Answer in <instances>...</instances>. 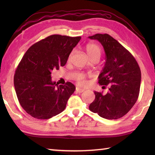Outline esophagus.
Here are the masks:
<instances>
[{"mask_svg": "<svg viewBox=\"0 0 155 155\" xmlns=\"http://www.w3.org/2000/svg\"><path fill=\"white\" fill-rule=\"evenodd\" d=\"M84 90H84V89L80 88V87H76V91H77V93H82V92H83Z\"/></svg>", "mask_w": 155, "mask_h": 155, "instance_id": "34e87169", "label": "esophagus"}]
</instances>
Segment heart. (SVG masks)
<instances>
[{
	"instance_id": "obj_1",
	"label": "heart",
	"mask_w": 155,
	"mask_h": 155,
	"mask_svg": "<svg viewBox=\"0 0 155 155\" xmlns=\"http://www.w3.org/2000/svg\"><path fill=\"white\" fill-rule=\"evenodd\" d=\"M86 52L87 55L90 57V58L94 57H101V48L98 45L96 44H88L85 46ZM72 54V52L70 54V57ZM75 79L77 81V83L81 85H84L87 83V78H86L85 75L83 73H79L77 74L75 77Z\"/></svg>"
}]
</instances>
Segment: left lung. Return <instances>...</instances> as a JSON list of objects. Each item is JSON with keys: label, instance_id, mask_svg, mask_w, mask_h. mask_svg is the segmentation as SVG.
Instances as JSON below:
<instances>
[{"label": "left lung", "instance_id": "obj_1", "mask_svg": "<svg viewBox=\"0 0 155 155\" xmlns=\"http://www.w3.org/2000/svg\"><path fill=\"white\" fill-rule=\"evenodd\" d=\"M89 38L97 40L103 46L106 61L98 77V83L109 85L106 94L94 91L96 98L89 109L103 118L119 119L130 111L138 98L140 66L132 54L109 34L97 33Z\"/></svg>", "mask_w": 155, "mask_h": 155}]
</instances>
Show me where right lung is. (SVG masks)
Segmentation results:
<instances>
[{
  "mask_svg": "<svg viewBox=\"0 0 155 155\" xmlns=\"http://www.w3.org/2000/svg\"><path fill=\"white\" fill-rule=\"evenodd\" d=\"M81 37L52 35L31 46L15 70L14 83L18 101L28 114L46 120L65 109L75 86L51 80V71L66 64Z\"/></svg>",
  "mask_w": 155,
  "mask_h": 155,
  "instance_id": "add662e5",
  "label": "right lung"
}]
</instances>
